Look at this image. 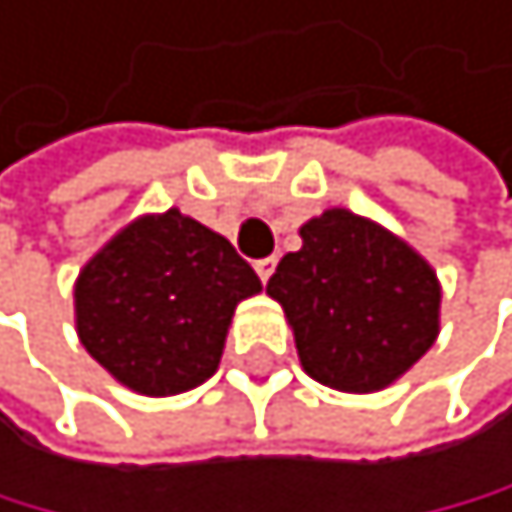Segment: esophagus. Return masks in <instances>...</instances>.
Wrapping results in <instances>:
<instances>
[{
    "instance_id": "34e87169",
    "label": "esophagus",
    "mask_w": 512,
    "mask_h": 512,
    "mask_svg": "<svg viewBox=\"0 0 512 512\" xmlns=\"http://www.w3.org/2000/svg\"><path fill=\"white\" fill-rule=\"evenodd\" d=\"M274 267H277V258H261L258 264H254V271H258V277L267 284V281H271V274H274Z\"/></svg>"
}]
</instances>
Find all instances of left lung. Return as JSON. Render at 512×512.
Returning a JSON list of instances; mask_svg holds the SVG:
<instances>
[{
  "instance_id": "obj_1",
  "label": "left lung",
  "mask_w": 512,
  "mask_h": 512,
  "mask_svg": "<svg viewBox=\"0 0 512 512\" xmlns=\"http://www.w3.org/2000/svg\"><path fill=\"white\" fill-rule=\"evenodd\" d=\"M267 297L284 307L300 366L336 392L389 389L435 346L441 281L395 231L349 209L300 225Z\"/></svg>"
}]
</instances>
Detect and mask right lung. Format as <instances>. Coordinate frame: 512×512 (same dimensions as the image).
<instances>
[{
	"instance_id": "right-lung-1",
	"label": "right lung",
	"mask_w": 512,
	"mask_h": 512,
	"mask_svg": "<svg viewBox=\"0 0 512 512\" xmlns=\"http://www.w3.org/2000/svg\"><path fill=\"white\" fill-rule=\"evenodd\" d=\"M258 274L231 241L179 209L136 215L74 281L77 340L120 385L166 398L215 376Z\"/></svg>"
}]
</instances>
